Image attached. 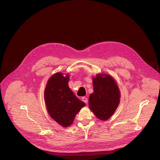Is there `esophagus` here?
<instances>
[{"label":"esophagus","mask_w":160,"mask_h":160,"mask_svg":"<svg viewBox=\"0 0 160 160\" xmlns=\"http://www.w3.org/2000/svg\"><path fill=\"white\" fill-rule=\"evenodd\" d=\"M82 101L85 103H88V99L86 97H82Z\"/></svg>","instance_id":"obj_1"}]
</instances>
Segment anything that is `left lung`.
<instances>
[{
  "instance_id": "1",
  "label": "left lung",
  "mask_w": 160,
  "mask_h": 160,
  "mask_svg": "<svg viewBox=\"0 0 160 160\" xmlns=\"http://www.w3.org/2000/svg\"><path fill=\"white\" fill-rule=\"evenodd\" d=\"M92 80L93 92L89 97V108L99 120H107L120 103L118 87L113 78L106 73H98Z\"/></svg>"
}]
</instances>
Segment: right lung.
<instances>
[{
  "label": "right lung",
  "mask_w": 160,
  "mask_h": 160,
  "mask_svg": "<svg viewBox=\"0 0 160 160\" xmlns=\"http://www.w3.org/2000/svg\"><path fill=\"white\" fill-rule=\"evenodd\" d=\"M70 75L57 72L48 79L44 92V100L51 117L64 128L70 126L75 116L85 106L68 87Z\"/></svg>",
  "instance_id": "add662e5"
}]
</instances>
